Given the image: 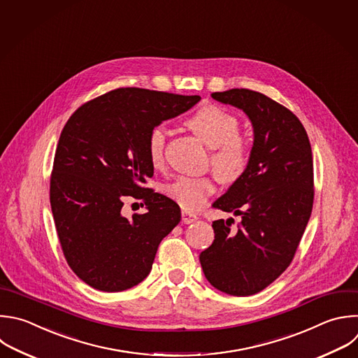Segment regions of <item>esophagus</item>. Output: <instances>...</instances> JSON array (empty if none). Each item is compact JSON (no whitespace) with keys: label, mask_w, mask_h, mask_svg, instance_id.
Returning a JSON list of instances; mask_svg holds the SVG:
<instances>
[{"label":"esophagus","mask_w":358,"mask_h":358,"mask_svg":"<svg viewBox=\"0 0 358 358\" xmlns=\"http://www.w3.org/2000/svg\"><path fill=\"white\" fill-rule=\"evenodd\" d=\"M181 216H182V222L187 223V224L192 223V222H195L198 219V216L195 213L188 212V210H181Z\"/></svg>","instance_id":"34e87169"}]
</instances>
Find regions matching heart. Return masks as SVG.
Listing matches in <instances>:
<instances>
[{
  "instance_id": "obj_1",
  "label": "heart",
  "mask_w": 358,
  "mask_h": 358,
  "mask_svg": "<svg viewBox=\"0 0 358 358\" xmlns=\"http://www.w3.org/2000/svg\"><path fill=\"white\" fill-rule=\"evenodd\" d=\"M185 125L212 149L210 164L223 181L233 182L245 174L252 159V145L249 138L239 131V119L236 115L219 105L205 103L185 119ZM164 128H152L146 138V153L155 169L164 164ZM215 188L212 176H181L167 184L164 192L184 210L194 212L205 205Z\"/></svg>"
}]
</instances>
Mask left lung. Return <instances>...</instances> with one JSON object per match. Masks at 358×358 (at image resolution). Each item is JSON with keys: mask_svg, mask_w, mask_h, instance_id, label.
<instances>
[{"mask_svg": "<svg viewBox=\"0 0 358 358\" xmlns=\"http://www.w3.org/2000/svg\"><path fill=\"white\" fill-rule=\"evenodd\" d=\"M212 98L241 108L255 129L252 159L213 208L241 215L215 220L213 243L199 255L206 280L216 289L255 295L291 264L313 206V157L308 134L295 113L267 95L233 88Z\"/></svg>", "mask_w": 358, "mask_h": 358, "instance_id": "obj_1", "label": "left lung"}]
</instances>
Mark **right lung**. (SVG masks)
I'll return each mask as SVG.
<instances>
[{
    "mask_svg": "<svg viewBox=\"0 0 358 358\" xmlns=\"http://www.w3.org/2000/svg\"><path fill=\"white\" fill-rule=\"evenodd\" d=\"M201 99L145 88H116L83 103L64 125L50 176V205L64 259L90 287L119 292L142 282L157 249L181 220L178 205L145 187L155 167L152 128ZM146 214L122 216L123 199Z\"/></svg>",
    "mask_w": 358,
    "mask_h": 358,
    "instance_id": "right-lung-1",
    "label": "right lung"
}]
</instances>
